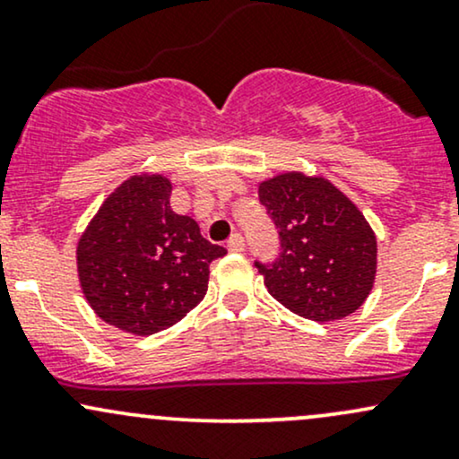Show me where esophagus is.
<instances>
[{"instance_id":"esophagus-1","label":"esophagus","mask_w":459,"mask_h":459,"mask_svg":"<svg viewBox=\"0 0 459 459\" xmlns=\"http://www.w3.org/2000/svg\"><path fill=\"white\" fill-rule=\"evenodd\" d=\"M226 247H229V252H244L246 250L244 237H241L239 233H235L229 241H226Z\"/></svg>"}]
</instances>
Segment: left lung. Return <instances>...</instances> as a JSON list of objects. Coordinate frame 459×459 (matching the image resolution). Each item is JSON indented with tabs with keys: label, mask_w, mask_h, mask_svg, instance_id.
<instances>
[{
	"label": "left lung",
	"mask_w": 459,
	"mask_h": 459,
	"mask_svg": "<svg viewBox=\"0 0 459 459\" xmlns=\"http://www.w3.org/2000/svg\"><path fill=\"white\" fill-rule=\"evenodd\" d=\"M259 200L278 229V256L255 261L267 291L310 321L343 319L376 281V235L345 194L321 177L287 172L263 181Z\"/></svg>",
	"instance_id": "1"
}]
</instances>
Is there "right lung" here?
I'll list each match as a JSON object with an SVG mask.
<instances>
[{
	"label": "right lung",
	"mask_w": 459,
	"mask_h": 459,
	"mask_svg": "<svg viewBox=\"0 0 459 459\" xmlns=\"http://www.w3.org/2000/svg\"><path fill=\"white\" fill-rule=\"evenodd\" d=\"M161 175L131 177L103 203L77 246L83 296L105 324L149 336L181 321L207 293L226 255L170 209Z\"/></svg>",
	"instance_id": "right-lung-1"
}]
</instances>
